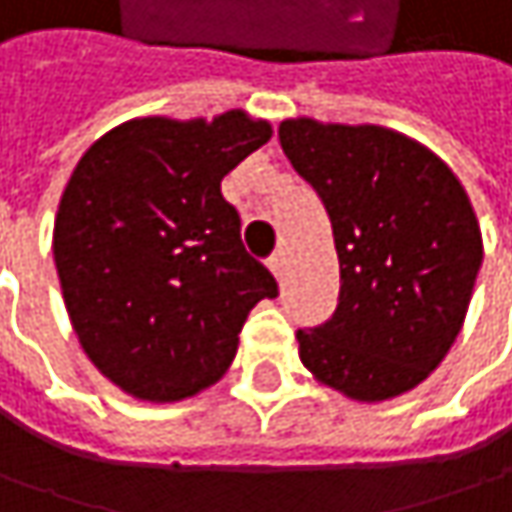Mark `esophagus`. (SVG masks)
<instances>
[{
    "mask_svg": "<svg viewBox=\"0 0 512 512\" xmlns=\"http://www.w3.org/2000/svg\"><path fill=\"white\" fill-rule=\"evenodd\" d=\"M269 269H272V275H275V278H281V275H284V252H275V255L269 257Z\"/></svg>",
    "mask_w": 512,
    "mask_h": 512,
    "instance_id": "obj_1",
    "label": "esophagus"
}]
</instances>
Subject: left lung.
Segmentation results:
<instances>
[{
  "label": "left lung",
  "mask_w": 512,
  "mask_h": 512,
  "mask_svg": "<svg viewBox=\"0 0 512 512\" xmlns=\"http://www.w3.org/2000/svg\"><path fill=\"white\" fill-rule=\"evenodd\" d=\"M278 140L319 193L340 257L334 316L296 334L307 372L366 404L419 387L457 340L484 260L460 178L384 125L296 117Z\"/></svg>",
  "instance_id": "1"
}]
</instances>
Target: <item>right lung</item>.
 Segmentation results:
<instances>
[{
  "label": "right lung",
  "mask_w": 512,
  "mask_h": 512,
  "mask_svg": "<svg viewBox=\"0 0 512 512\" xmlns=\"http://www.w3.org/2000/svg\"><path fill=\"white\" fill-rule=\"evenodd\" d=\"M269 137L240 108L137 117L75 163L52 231L61 293L84 354L131 398L169 404L213 387L249 310L278 296L219 190Z\"/></svg>",
  "instance_id": "1"
}]
</instances>
